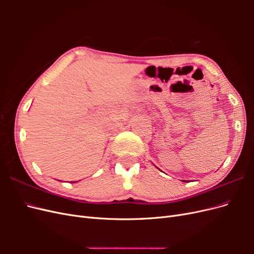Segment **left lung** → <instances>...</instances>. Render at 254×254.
I'll list each match as a JSON object with an SVG mask.
<instances>
[{"label":"left lung","instance_id":"obj_1","mask_svg":"<svg viewBox=\"0 0 254 254\" xmlns=\"http://www.w3.org/2000/svg\"><path fill=\"white\" fill-rule=\"evenodd\" d=\"M157 168H158V167H157ZM158 170H159V168H158ZM183 182H184V181H183Z\"/></svg>","mask_w":254,"mask_h":254}]
</instances>
